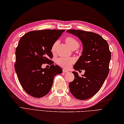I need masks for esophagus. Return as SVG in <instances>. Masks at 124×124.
Masks as SVG:
<instances>
[{"instance_id":"esophagus-1","label":"esophagus","mask_w":124,"mask_h":124,"mask_svg":"<svg viewBox=\"0 0 124 124\" xmlns=\"http://www.w3.org/2000/svg\"><path fill=\"white\" fill-rule=\"evenodd\" d=\"M62 71H63V72H64V73H67V72H69V71H68V70H66V69H63Z\"/></svg>"}]
</instances>
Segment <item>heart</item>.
<instances>
[{
    "instance_id": "1",
    "label": "heart",
    "mask_w": 124,
    "mask_h": 124,
    "mask_svg": "<svg viewBox=\"0 0 124 124\" xmlns=\"http://www.w3.org/2000/svg\"><path fill=\"white\" fill-rule=\"evenodd\" d=\"M66 42L69 47L72 49L73 48H78L79 46V43L76 39L71 37H68L66 39ZM58 44V42H55L53 44L51 48V52L52 53H55L57 46ZM74 62V59L72 58L62 57L59 58L57 60V63L60 66L65 68H69L71 66V65Z\"/></svg>"
}]
</instances>
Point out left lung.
<instances>
[{"label": "left lung", "mask_w": 124, "mask_h": 124, "mask_svg": "<svg viewBox=\"0 0 124 124\" xmlns=\"http://www.w3.org/2000/svg\"><path fill=\"white\" fill-rule=\"evenodd\" d=\"M67 32L78 37L83 46L82 55L73 68L85 70L81 77L76 71L72 72L75 79L69 83L70 91L78 100L90 99L99 91L108 76L111 58L108 44L95 33L79 30H68Z\"/></svg>", "instance_id": "8db88e82"}]
</instances>
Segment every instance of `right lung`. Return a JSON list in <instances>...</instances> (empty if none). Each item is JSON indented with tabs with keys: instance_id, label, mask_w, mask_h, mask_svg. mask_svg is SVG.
<instances>
[{
	"instance_id": "1",
	"label": "right lung",
	"mask_w": 124,
	"mask_h": 124,
	"mask_svg": "<svg viewBox=\"0 0 124 124\" xmlns=\"http://www.w3.org/2000/svg\"><path fill=\"white\" fill-rule=\"evenodd\" d=\"M64 31L63 30L31 31L20 39L16 50L15 69L22 88L33 97L42 98L47 94L54 77L62 72V69L53 64L49 58H53V44ZM49 62L50 68H41L43 63Z\"/></svg>"
}]
</instances>
